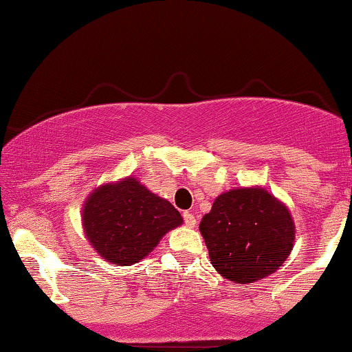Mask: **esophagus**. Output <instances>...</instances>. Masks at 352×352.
Masks as SVG:
<instances>
[{
	"label": "esophagus",
	"instance_id": "obj_1",
	"mask_svg": "<svg viewBox=\"0 0 352 352\" xmlns=\"http://www.w3.org/2000/svg\"><path fill=\"white\" fill-rule=\"evenodd\" d=\"M183 217H184V222H186V226H188V227L196 226V217H194L192 212L186 210V212H183Z\"/></svg>",
	"mask_w": 352,
	"mask_h": 352
}]
</instances>
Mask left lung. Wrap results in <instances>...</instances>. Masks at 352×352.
Instances as JSON below:
<instances>
[{"instance_id": "left-lung-1", "label": "left lung", "mask_w": 352, "mask_h": 352, "mask_svg": "<svg viewBox=\"0 0 352 352\" xmlns=\"http://www.w3.org/2000/svg\"><path fill=\"white\" fill-rule=\"evenodd\" d=\"M199 230L212 267L242 285L278 270L295 242L290 210L263 188L222 192L202 217Z\"/></svg>"}]
</instances>
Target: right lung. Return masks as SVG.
<instances>
[{
	"label": "right lung",
	"instance_id": "add662e5",
	"mask_svg": "<svg viewBox=\"0 0 352 352\" xmlns=\"http://www.w3.org/2000/svg\"><path fill=\"white\" fill-rule=\"evenodd\" d=\"M183 224L171 202L135 177L102 184L87 197L82 226L87 241L111 265L128 267L146 257L163 235Z\"/></svg>",
	"mask_w": 352,
	"mask_h": 352
}]
</instances>
